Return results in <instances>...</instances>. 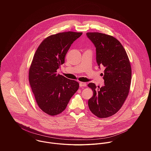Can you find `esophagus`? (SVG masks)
Returning a JSON list of instances; mask_svg holds the SVG:
<instances>
[{
    "instance_id": "34e87169",
    "label": "esophagus",
    "mask_w": 151,
    "mask_h": 151,
    "mask_svg": "<svg viewBox=\"0 0 151 151\" xmlns=\"http://www.w3.org/2000/svg\"><path fill=\"white\" fill-rule=\"evenodd\" d=\"M86 86V83H83V82H81L80 83V87H83V86Z\"/></svg>"
}]
</instances>
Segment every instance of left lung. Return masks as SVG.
Here are the masks:
<instances>
[{
    "instance_id": "8db88e82",
    "label": "left lung",
    "mask_w": 151,
    "mask_h": 151,
    "mask_svg": "<svg viewBox=\"0 0 151 151\" xmlns=\"http://www.w3.org/2000/svg\"><path fill=\"white\" fill-rule=\"evenodd\" d=\"M86 37L96 48L99 68H105L102 74L105 85L101 88L92 83L88 85L93 92L88 100V106L97 117L106 118L116 113L128 96L131 65L123 46L113 37L99 32H87Z\"/></svg>"
}]
</instances>
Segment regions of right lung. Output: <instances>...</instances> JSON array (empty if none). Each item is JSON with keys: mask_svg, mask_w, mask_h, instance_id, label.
<instances>
[{"mask_svg": "<svg viewBox=\"0 0 151 151\" xmlns=\"http://www.w3.org/2000/svg\"><path fill=\"white\" fill-rule=\"evenodd\" d=\"M82 32H65L52 35L38 47L29 70V81L37 103L45 113H62L79 88L77 81L56 73L65 63L71 44Z\"/></svg>", "mask_w": 151, "mask_h": 151, "instance_id": "add662e5", "label": "right lung"}]
</instances>
